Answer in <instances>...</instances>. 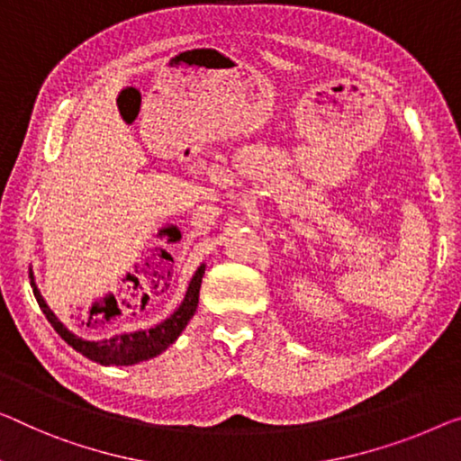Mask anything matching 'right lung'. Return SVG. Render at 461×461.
<instances>
[{"label": "right lung", "instance_id": "add662e5", "mask_svg": "<svg viewBox=\"0 0 461 461\" xmlns=\"http://www.w3.org/2000/svg\"><path fill=\"white\" fill-rule=\"evenodd\" d=\"M203 275H204V265H201L194 273V277L190 279L188 292L184 296L182 304L177 306V311L171 314L169 319H165L159 325L144 329V331H132V333H120L113 335L109 339H101V341H86L68 331V329L61 325L58 317L51 312V308L45 304L43 296H41L37 284H34L32 271H31V287L34 298H37L41 311L47 317V321L51 322V327L58 331V335L64 339L68 346H72L77 352L82 356H86L88 360L99 362L103 366H130V364L155 358L159 356L163 349H167L171 343H174L180 333L186 329L188 321L194 317L196 306H198V292H201V284H203Z\"/></svg>", "mask_w": 461, "mask_h": 461}]
</instances>
